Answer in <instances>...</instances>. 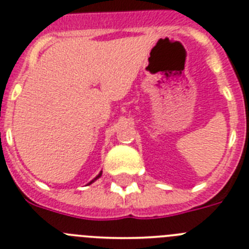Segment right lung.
Listing matches in <instances>:
<instances>
[{"label":"right lung","instance_id":"right-lung-1","mask_svg":"<svg viewBox=\"0 0 249 249\" xmlns=\"http://www.w3.org/2000/svg\"><path fill=\"white\" fill-rule=\"evenodd\" d=\"M100 176H102V171H100V174H99V175H98L97 178H93V180H91V181H90V182H89V183H88V185H90V183H93V182H94V181H95V180H98V178H100Z\"/></svg>","mask_w":249,"mask_h":249}]
</instances>
